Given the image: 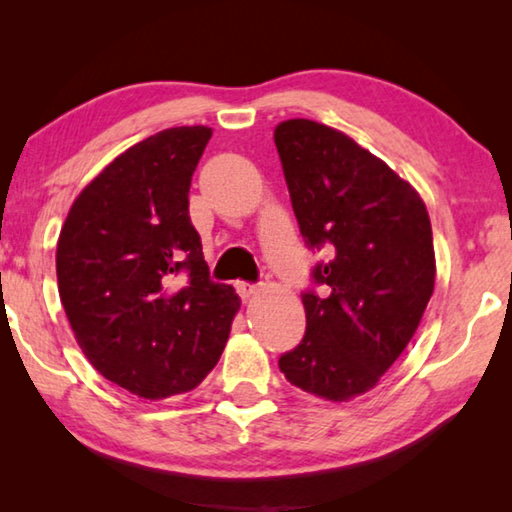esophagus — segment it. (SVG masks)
<instances>
[{"mask_svg":"<svg viewBox=\"0 0 512 512\" xmlns=\"http://www.w3.org/2000/svg\"><path fill=\"white\" fill-rule=\"evenodd\" d=\"M237 291H239V296H241V298L248 300V298H253L255 293L259 291V284H250V282H237Z\"/></svg>","mask_w":512,"mask_h":512,"instance_id":"34e87169","label":"esophagus"}]
</instances>
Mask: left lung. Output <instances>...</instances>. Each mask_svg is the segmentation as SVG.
<instances>
[{"mask_svg": "<svg viewBox=\"0 0 512 512\" xmlns=\"http://www.w3.org/2000/svg\"><path fill=\"white\" fill-rule=\"evenodd\" d=\"M293 214L323 291L302 293L307 332L280 370L305 393L345 402L370 391L418 329L436 282L431 221L418 192L336 128H275Z\"/></svg>", "mask_w": 512, "mask_h": 512, "instance_id": "obj_1", "label": "left lung"}]
</instances>
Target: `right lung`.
Segmentation results:
<instances>
[{"label":"right lung","mask_w":512,"mask_h":512,"mask_svg":"<svg viewBox=\"0 0 512 512\" xmlns=\"http://www.w3.org/2000/svg\"><path fill=\"white\" fill-rule=\"evenodd\" d=\"M212 128H167L117 155L69 210L58 293L88 361L144 400L196 388L228 341L239 296L210 280L189 187Z\"/></svg>","instance_id":"right-lung-1"}]
</instances>
